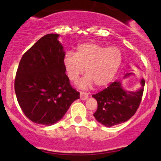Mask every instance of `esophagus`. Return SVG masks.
Here are the masks:
<instances>
[{
  "label": "esophagus",
  "instance_id": "obj_1",
  "mask_svg": "<svg viewBox=\"0 0 161 161\" xmlns=\"http://www.w3.org/2000/svg\"><path fill=\"white\" fill-rule=\"evenodd\" d=\"M88 97V94L85 92H80V98L82 100H86Z\"/></svg>",
  "mask_w": 161,
  "mask_h": 161
}]
</instances>
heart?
Returning a JSON list of instances; mask_svg holds the SVG:
<instances>
[{
	"mask_svg": "<svg viewBox=\"0 0 161 161\" xmlns=\"http://www.w3.org/2000/svg\"><path fill=\"white\" fill-rule=\"evenodd\" d=\"M122 59L123 54L118 47L86 43L77 47L75 53L66 52L64 64L68 77L73 82H76L86 69L87 75L79 83L81 88L89 87L93 83L97 87H103L112 82Z\"/></svg>",
	"mask_w": 161,
	"mask_h": 161,
	"instance_id": "b5f03b06",
	"label": "heart"
}]
</instances>
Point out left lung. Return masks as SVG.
<instances>
[{"label": "left lung", "mask_w": 161, "mask_h": 161, "mask_svg": "<svg viewBox=\"0 0 161 161\" xmlns=\"http://www.w3.org/2000/svg\"><path fill=\"white\" fill-rule=\"evenodd\" d=\"M129 75V74H127ZM142 88L136 92L123 89L119 81L112 82L108 88L92 95L97 102L94 116L105 126L120 124L129 120L136 114L142 99L145 82L141 81Z\"/></svg>", "instance_id": "1"}]
</instances>
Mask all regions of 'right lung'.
Returning a JSON list of instances; mask_svg holds the SVG:
<instances>
[{
    "label": "right lung",
    "instance_id": "obj_1",
    "mask_svg": "<svg viewBox=\"0 0 161 161\" xmlns=\"http://www.w3.org/2000/svg\"><path fill=\"white\" fill-rule=\"evenodd\" d=\"M59 35L41 38L22 57L14 81L16 98L33 123L51 125L61 119L79 92L71 86Z\"/></svg>",
    "mask_w": 161,
    "mask_h": 161
}]
</instances>
